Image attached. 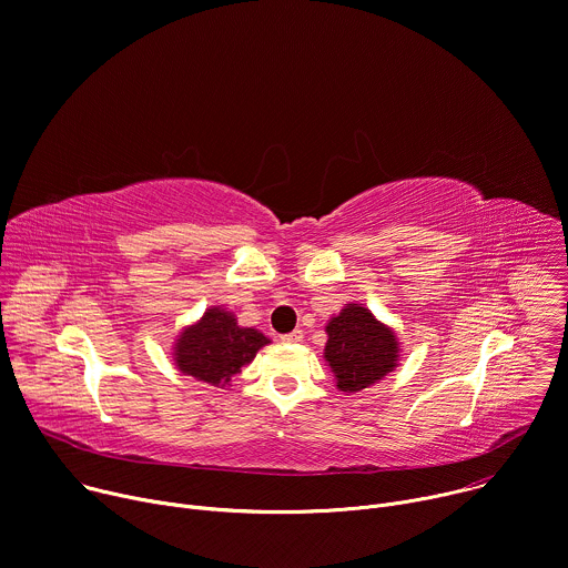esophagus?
I'll return each mask as SVG.
<instances>
[{
	"instance_id": "1",
	"label": "esophagus",
	"mask_w": 568,
	"mask_h": 568,
	"mask_svg": "<svg viewBox=\"0 0 568 568\" xmlns=\"http://www.w3.org/2000/svg\"><path fill=\"white\" fill-rule=\"evenodd\" d=\"M300 341H302V332H300V329H295V332H291V334H284V336H282V343H288V345L300 343Z\"/></svg>"
}]
</instances>
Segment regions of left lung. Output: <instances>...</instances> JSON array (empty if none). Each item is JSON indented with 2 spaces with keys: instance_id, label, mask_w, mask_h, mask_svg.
Instances as JSON below:
<instances>
[{
  "instance_id": "obj_1",
  "label": "left lung",
  "mask_w": 568,
  "mask_h": 568,
  "mask_svg": "<svg viewBox=\"0 0 568 568\" xmlns=\"http://www.w3.org/2000/svg\"><path fill=\"white\" fill-rule=\"evenodd\" d=\"M325 332L323 358L345 395L379 384L399 365L402 343L395 329L363 304L347 302L327 321Z\"/></svg>"
}]
</instances>
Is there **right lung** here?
<instances>
[{
  "label": "right lung",
  "mask_w": 568,
  "mask_h": 568,
  "mask_svg": "<svg viewBox=\"0 0 568 568\" xmlns=\"http://www.w3.org/2000/svg\"><path fill=\"white\" fill-rule=\"evenodd\" d=\"M268 343L271 338L260 329L241 327L225 306H210L196 323L182 327L171 345V356L182 374L227 388L232 376L255 361L257 352Z\"/></svg>",
  "instance_id": "right-lung-1"
}]
</instances>
